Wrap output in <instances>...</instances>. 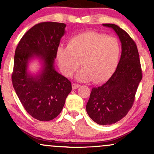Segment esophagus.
<instances>
[{"mask_svg":"<svg viewBox=\"0 0 154 154\" xmlns=\"http://www.w3.org/2000/svg\"><path fill=\"white\" fill-rule=\"evenodd\" d=\"M79 87H80V85H78V84H75V83H73V84H72V89H73V90L77 89V88H79Z\"/></svg>","mask_w":154,"mask_h":154,"instance_id":"1","label":"esophagus"}]
</instances>
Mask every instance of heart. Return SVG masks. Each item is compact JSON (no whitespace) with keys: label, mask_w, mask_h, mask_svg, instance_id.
<instances>
[{"label":"heart","mask_w":154,"mask_h":154,"mask_svg":"<svg viewBox=\"0 0 154 154\" xmlns=\"http://www.w3.org/2000/svg\"><path fill=\"white\" fill-rule=\"evenodd\" d=\"M121 45L114 37L96 32H86L70 39L67 47L59 46L56 58L63 75L71 77L79 66L76 78L96 84L107 81L115 72Z\"/></svg>","instance_id":"1"}]
</instances>
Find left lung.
<instances>
[{"label": "left lung", "mask_w": 154, "mask_h": 154, "mask_svg": "<svg viewBox=\"0 0 154 154\" xmlns=\"http://www.w3.org/2000/svg\"><path fill=\"white\" fill-rule=\"evenodd\" d=\"M114 29L122 43V54L116 71L105 84L93 88L86 111L95 122L112 125L127 115L135 100L142 79L137 45L124 29L114 24H103Z\"/></svg>", "instance_id": "8db88e82"}]
</instances>
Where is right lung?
I'll return each instance as SVG.
<instances>
[{
  "label": "right lung",
  "instance_id": "obj_1",
  "mask_svg": "<svg viewBox=\"0 0 154 154\" xmlns=\"http://www.w3.org/2000/svg\"><path fill=\"white\" fill-rule=\"evenodd\" d=\"M66 24L45 22L35 24L20 40L15 51L12 83L21 103L29 114L40 121H50L62 111L71 82L55 69L54 61ZM40 59L41 71L28 72L29 61Z\"/></svg>",
  "mask_w": 154,
  "mask_h": 154
}]
</instances>
